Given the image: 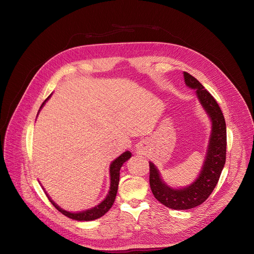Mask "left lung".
I'll return each mask as SVG.
<instances>
[{
    "mask_svg": "<svg viewBox=\"0 0 254 254\" xmlns=\"http://www.w3.org/2000/svg\"><path fill=\"white\" fill-rule=\"evenodd\" d=\"M185 83L196 90L201 105L212 122L204 165L198 178L191 185L174 189L160 176L157 167L150 162V186L155 198L168 208L187 210L201 205L218 183L226 161V124L221 108L204 86L188 72H184Z\"/></svg>",
    "mask_w": 254,
    "mask_h": 254,
    "instance_id": "left-lung-1",
    "label": "left lung"
}]
</instances>
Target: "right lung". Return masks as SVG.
<instances>
[{
	"label": "right lung",
	"mask_w": 254,
	"mask_h": 254,
	"mask_svg": "<svg viewBox=\"0 0 254 254\" xmlns=\"http://www.w3.org/2000/svg\"><path fill=\"white\" fill-rule=\"evenodd\" d=\"M51 94L45 99V101L42 103V105L40 106V110L43 107V105L45 104V102L50 98ZM39 110V111H40ZM131 157V153L127 151L124 154H122L120 157H118L112 164L110 167V174H111V187H110V192H108L107 196L105 197V199L99 203L97 206L91 208V209H87L85 211H80V212H69L66 210H63L62 208H60L54 201L51 200V198L48 196V194L46 193L48 199L50 200V202L53 204V206L59 211L61 212L63 215L67 216L68 218H71L73 220H77V221H91V220H95L100 218L101 216H103L108 210H110L116 200V196H117V192H118V188H119V182H120V171L121 168L123 166V164L125 162H127L129 158Z\"/></svg>",
	"instance_id": "1"
}]
</instances>
